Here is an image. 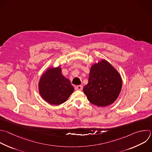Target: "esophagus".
<instances>
[{
  "mask_svg": "<svg viewBox=\"0 0 152 152\" xmlns=\"http://www.w3.org/2000/svg\"><path fill=\"white\" fill-rule=\"evenodd\" d=\"M75 89L76 90H79V91H81L83 89V86L82 85H77L75 86Z\"/></svg>",
  "mask_w": 152,
  "mask_h": 152,
  "instance_id": "obj_1",
  "label": "esophagus"
}]
</instances>
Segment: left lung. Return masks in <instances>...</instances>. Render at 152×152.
I'll list each match as a JSON object with an SVG mask.
<instances>
[{
    "label": "left lung",
    "mask_w": 152,
    "mask_h": 152,
    "mask_svg": "<svg viewBox=\"0 0 152 152\" xmlns=\"http://www.w3.org/2000/svg\"><path fill=\"white\" fill-rule=\"evenodd\" d=\"M122 87L120 73L109 62L102 59L91 67L88 83L83 90L91 103L106 107L117 99Z\"/></svg>",
    "instance_id": "left-lung-1"
}]
</instances>
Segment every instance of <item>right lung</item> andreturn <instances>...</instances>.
<instances>
[{"label": "right lung", "mask_w": 152, "mask_h": 152, "mask_svg": "<svg viewBox=\"0 0 152 152\" xmlns=\"http://www.w3.org/2000/svg\"><path fill=\"white\" fill-rule=\"evenodd\" d=\"M38 89L42 98L54 106L66 102L74 91L73 86L63 75L60 66L49 67L42 74L38 83Z\"/></svg>", "instance_id": "obj_1"}]
</instances>
